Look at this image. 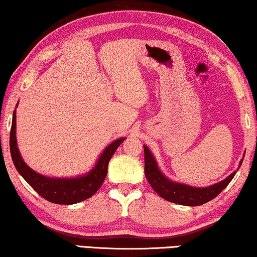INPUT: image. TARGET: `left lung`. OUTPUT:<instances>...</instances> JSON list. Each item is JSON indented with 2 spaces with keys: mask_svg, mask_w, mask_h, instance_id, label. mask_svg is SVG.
<instances>
[{
  "mask_svg": "<svg viewBox=\"0 0 257 257\" xmlns=\"http://www.w3.org/2000/svg\"><path fill=\"white\" fill-rule=\"evenodd\" d=\"M145 153V175L148 183L153 188V190L161 196L162 198L172 203L181 204V205L187 206H198L202 204L210 202L220 193L224 189L227 187L228 183L232 181L235 173L230 174L228 177H226L224 181L219 183L211 185L207 188H193L189 185L175 183V182L169 181L160 172L153 155L146 146H144ZM242 163V160H241Z\"/></svg>",
  "mask_w": 257,
  "mask_h": 257,
  "instance_id": "obj_1",
  "label": "left lung"
}]
</instances>
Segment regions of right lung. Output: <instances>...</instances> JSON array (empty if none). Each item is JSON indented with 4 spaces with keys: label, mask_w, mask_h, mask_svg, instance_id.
Wrapping results in <instances>:
<instances>
[{
    "label": "right lung",
    "mask_w": 257,
    "mask_h": 257,
    "mask_svg": "<svg viewBox=\"0 0 257 257\" xmlns=\"http://www.w3.org/2000/svg\"><path fill=\"white\" fill-rule=\"evenodd\" d=\"M120 138L109 145L90 173L75 178H51L43 176L28 167L23 161L16 141V111H14L13 124L10 130V153L14 165L25 181L39 193L43 198L54 204L70 205L90 198L101 188L107 174V165L118 146L124 141Z\"/></svg>",
    "instance_id": "obj_1"
}]
</instances>
